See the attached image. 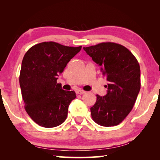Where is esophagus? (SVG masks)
Segmentation results:
<instances>
[{
	"mask_svg": "<svg viewBox=\"0 0 160 160\" xmlns=\"http://www.w3.org/2000/svg\"><path fill=\"white\" fill-rule=\"evenodd\" d=\"M85 92H86L85 91H84L82 90H80V89H79V90H78L76 91V93L78 94H84V93H85Z\"/></svg>",
	"mask_w": 160,
	"mask_h": 160,
	"instance_id": "obj_1",
	"label": "esophagus"
}]
</instances>
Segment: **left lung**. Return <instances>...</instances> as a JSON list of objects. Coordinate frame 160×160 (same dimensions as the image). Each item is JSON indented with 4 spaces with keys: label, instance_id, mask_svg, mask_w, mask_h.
I'll use <instances>...</instances> for the list:
<instances>
[{
    "label": "left lung",
    "instance_id": "8db88e82",
    "mask_svg": "<svg viewBox=\"0 0 160 160\" xmlns=\"http://www.w3.org/2000/svg\"><path fill=\"white\" fill-rule=\"evenodd\" d=\"M84 50L102 67L109 81L107 94H97L90 108L94 122L102 126L118 125L133 107L140 89V69L136 58L128 48L113 42H103Z\"/></svg>",
    "mask_w": 160,
    "mask_h": 160
}]
</instances>
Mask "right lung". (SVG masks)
<instances>
[{"mask_svg": "<svg viewBox=\"0 0 160 160\" xmlns=\"http://www.w3.org/2000/svg\"><path fill=\"white\" fill-rule=\"evenodd\" d=\"M81 48L45 42L32 47L24 56L19 78L22 96L27 113L40 126L53 128L66 121L76 95L74 91L62 90L57 79Z\"/></svg>", "mask_w": 160, "mask_h": 160, "instance_id": "right-lung-1", "label": "right lung"}]
</instances>
